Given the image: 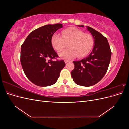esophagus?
<instances>
[{
	"label": "esophagus",
	"instance_id": "esophagus-1",
	"mask_svg": "<svg viewBox=\"0 0 129 129\" xmlns=\"http://www.w3.org/2000/svg\"><path fill=\"white\" fill-rule=\"evenodd\" d=\"M71 61H69V60H64V62L66 63H68V62H70Z\"/></svg>",
	"mask_w": 129,
	"mask_h": 129
}]
</instances>
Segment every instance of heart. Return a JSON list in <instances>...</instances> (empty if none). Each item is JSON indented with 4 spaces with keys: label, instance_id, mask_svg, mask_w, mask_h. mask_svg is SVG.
Instances as JSON below:
<instances>
[{
    "label": "heart",
    "instance_id": "obj_1",
    "mask_svg": "<svg viewBox=\"0 0 129 129\" xmlns=\"http://www.w3.org/2000/svg\"><path fill=\"white\" fill-rule=\"evenodd\" d=\"M51 42L53 48L57 52L65 48L68 44L69 48L59 53V56L62 58H72L77 56L84 57L90 52L93 45V38L90 34L83 33L76 27L63 29L61 36L54 34Z\"/></svg>",
    "mask_w": 129,
    "mask_h": 129
}]
</instances>
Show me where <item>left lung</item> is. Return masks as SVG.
Listing matches in <instances>:
<instances>
[{
  "instance_id": "left-lung-1",
  "label": "left lung",
  "mask_w": 129,
  "mask_h": 129,
  "mask_svg": "<svg viewBox=\"0 0 129 129\" xmlns=\"http://www.w3.org/2000/svg\"><path fill=\"white\" fill-rule=\"evenodd\" d=\"M83 27V25H78ZM87 29L93 38L94 46L91 53L78 61H73L75 68L71 76L76 84L89 87L98 83L106 74L110 63L111 52L106 38L89 26Z\"/></svg>"
}]
</instances>
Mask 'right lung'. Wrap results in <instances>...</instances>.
<instances>
[{
	"mask_svg": "<svg viewBox=\"0 0 129 129\" xmlns=\"http://www.w3.org/2000/svg\"><path fill=\"white\" fill-rule=\"evenodd\" d=\"M61 24L47 25L31 32L21 47L20 62L28 80L38 86L47 87L55 84L61 70L63 60L53 61L58 57L52 45V38Z\"/></svg>",
	"mask_w": 129,
	"mask_h": 129,
	"instance_id": "right-lung-1",
	"label": "right lung"
}]
</instances>
